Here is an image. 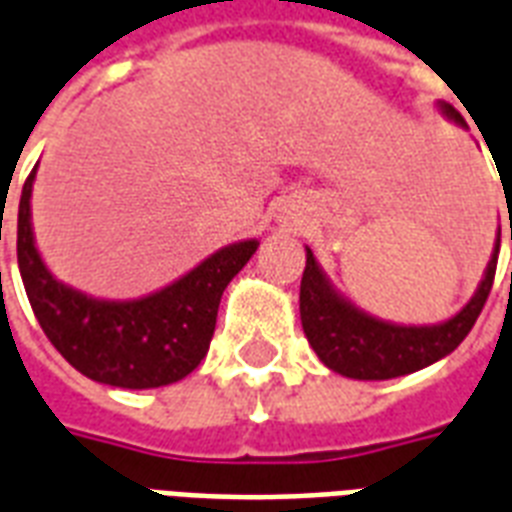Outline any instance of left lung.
Segmentation results:
<instances>
[{"label":"left lung","instance_id":"8db88e82","mask_svg":"<svg viewBox=\"0 0 512 512\" xmlns=\"http://www.w3.org/2000/svg\"><path fill=\"white\" fill-rule=\"evenodd\" d=\"M440 115L467 126L464 117L451 104L438 101ZM512 241V228H510ZM499 257V233L491 249L489 265L483 271L478 290L454 317L438 325H397L386 322L357 303H351L319 265L314 252L306 247V271L300 279V322L311 349L327 368L357 381H384L429 368L443 360L473 330L475 319L489 298Z\"/></svg>","mask_w":512,"mask_h":512}]
</instances>
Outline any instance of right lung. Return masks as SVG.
<instances>
[{
  "mask_svg": "<svg viewBox=\"0 0 512 512\" xmlns=\"http://www.w3.org/2000/svg\"><path fill=\"white\" fill-rule=\"evenodd\" d=\"M18 204V268L39 327L74 370L120 389H158L193 373L209 351L217 308L230 279L249 263L260 241L217 249L161 290L134 300H107L53 276L34 239L31 190Z\"/></svg>",
  "mask_w": 512,
  "mask_h": 512,
  "instance_id": "1",
  "label": "right lung"
}]
</instances>
